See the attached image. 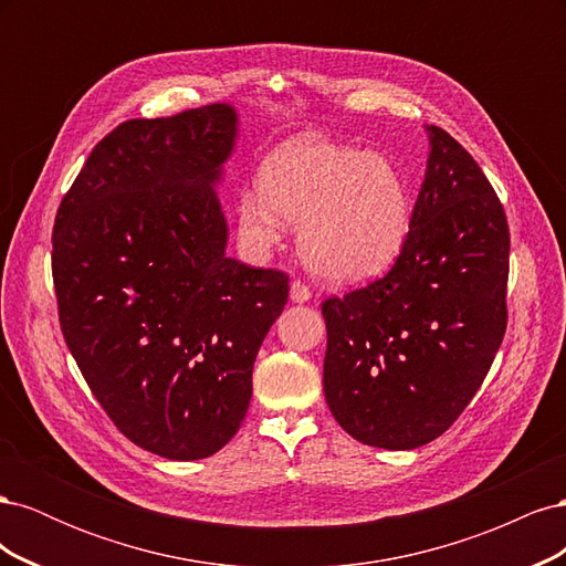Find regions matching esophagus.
I'll return each mask as SVG.
<instances>
[{"mask_svg":"<svg viewBox=\"0 0 566 566\" xmlns=\"http://www.w3.org/2000/svg\"><path fill=\"white\" fill-rule=\"evenodd\" d=\"M290 300L302 304V302H310L312 300V290L310 285H304L302 281H293L290 283Z\"/></svg>","mask_w":566,"mask_h":566,"instance_id":"1","label":"esophagus"}]
</instances>
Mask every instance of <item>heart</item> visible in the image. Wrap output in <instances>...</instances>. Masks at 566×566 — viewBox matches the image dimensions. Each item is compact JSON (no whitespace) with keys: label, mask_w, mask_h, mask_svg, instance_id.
<instances>
[{"label":"heart","mask_w":566,"mask_h":566,"mask_svg":"<svg viewBox=\"0 0 566 566\" xmlns=\"http://www.w3.org/2000/svg\"><path fill=\"white\" fill-rule=\"evenodd\" d=\"M260 193L238 200V235L256 254L281 245L297 221L304 264L318 279L358 285L378 279L406 248L410 188L387 156L297 134L262 163Z\"/></svg>","instance_id":"b5f03b06"}]
</instances>
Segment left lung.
I'll use <instances>...</instances> for the list:
<instances>
[{"instance_id":"1","label":"left lung","mask_w":566,"mask_h":566,"mask_svg":"<svg viewBox=\"0 0 566 566\" xmlns=\"http://www.w3.org/2000/svg\"><path fill=\"white\" fill-rule=\"evenodd\" d=\"M430 158L387 276L325 300L323 391L342 430L408 451L441 437L482 387L507 325L510 231L470 153L427 127Z\"/></svg>"}]
</instances>
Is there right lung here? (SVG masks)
I'll list each match as a JSON object with an SVG mask.
<instances>
[{"mask_svg": "<svg viewBox=\"0 0 566 566\" xmlns=\"http://www.w3.org/2000/svg\"><path fill=\"white\" fill-rule=\"evenodd\" d=\"M229 104L127 119L98 142L54 224L65 345L136 447L200 460L227 447L287 276L227 256L217 184L233 153Z\"/></svg>", "mask_w": 566, "mask_h": 566, "instance_id": "1", "label": "right lung"}]
</instances>
